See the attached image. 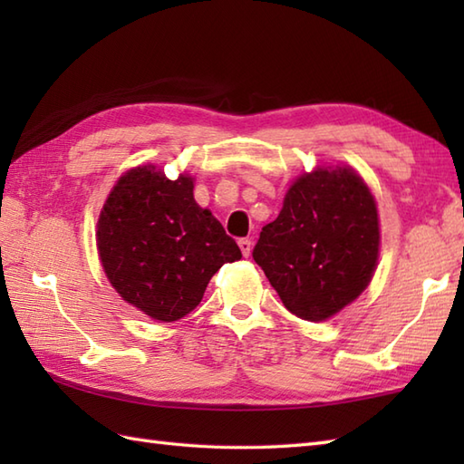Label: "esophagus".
Listing matches in <instances>:
<instances>
[{
  "label": "esophagus",
  "mask_w": 464,
  "mask_h": 464,
  "mask_svg": "<svg viewBox=\"0 0 464 464\" xmlns=\"http://www.w3.org/2000/svg\"><path fill=\"white\" fill-rule=\"evenodd\" d=\"M239 247H241V253L245 255V257H249L251 249H253V243H251V239H239Z\"/></svg>",
  "instance_id": "obj_1"
}]
</instances>
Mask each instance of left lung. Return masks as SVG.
<instances>
[{"label": "left lung", "mask_w": 464, "mask_h": 464, "mask_svg": "<svg viewBox=\"0 0 464 464\" xmlns=\"http://www.w3.org/2000/svg\"><path fill=\"white\" fill-rule=\"evenodd\" d=\"M377 203L351 167H317L285 195L253 249L285 307L304 321H324L371 283L379 259Z\"/></svg>", "instance_id": "obj_1"}]
</instances>
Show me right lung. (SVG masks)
<instances>
[{"mask_svg": "<svg viewBox=\"0 0 464 464\" xmlns=\"http://www.w3.org/2000/svg\"><path fill=\"white\" fill-rule=\"evenodd\" d=\"M107 279L133 307L171 323L201 303L207 283L241 249L193 199V177L167 179L153 165L115 183L97 221Z\"/></svg>", "mask_w": 464, "mask_h": 464, "instance_id": "add662e5", "label": "right lung"}]
</instances>
